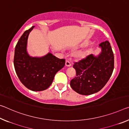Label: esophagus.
Returning a JSON list of instances; mask_svg holds the SVG:
<instances>
[{
  "label": "esophagus",
  "instance_id": "esophagus-1",
  "mask_svg": "<svg viewBox=\"0 0 129 129\" xmlns=\"http://www.w3.org/2000/svg\"><path fill=\"white\" fill-rule=\"evenodd\" d=\"M65 65H66L67 67H71V63L69 62V61L67 60L66 61H65Z\"/></svg>",
  "mask_w": 129,
  "mask_h": 129
}]
</instances>
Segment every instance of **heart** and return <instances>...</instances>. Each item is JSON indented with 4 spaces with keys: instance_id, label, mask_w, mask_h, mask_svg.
I'll return each instance as SVG.
<instances>
[{
    "instance_id": "heart-1",
    "label": "heart",
    "mask_w": 129,
    "mask_h": 129,
    "mask_svg": "<svg viewBox=\"0 0 129 129\" xmlns=\"http://www.w3.org/2000/svg\"><path fill=\"white\" fill-rule=\"evenodd\" d=\"M88 41L84 42L83 44H81V46L86 45L87 44H88ZM85 54V52H81V51H79V52H77L75 53V56L76 57H77V58H81V57H82L83 56H84Z\"/></svg>"
}]
</instances>
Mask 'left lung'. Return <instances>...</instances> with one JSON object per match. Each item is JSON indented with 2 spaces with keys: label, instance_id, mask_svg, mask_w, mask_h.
I'll use <instances>...</instances> for the list:
<instances>
[{
  "label": "left lung",
  "instance_id": "left-lung-1",
  "mask_svg": "<svg viewBox=\"0 0 129 129\" xmlns=\"http://www.w3.org/2000/svg\"><path fill=\"white\" fill-rule=\"evenodd\" d=\"M99 47L101 49L99 54L88 55L73 65L76 76L71 81L70 85L81 95L98 92L107 83L113 72L114 57L110 42H102Z\"/></svg>",
  "mask_w": 129,
  "mask_h": 129
}]
</instances>
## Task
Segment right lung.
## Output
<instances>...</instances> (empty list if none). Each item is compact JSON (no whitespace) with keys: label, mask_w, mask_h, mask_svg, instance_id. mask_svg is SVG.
Wrapping results in <instances>:
<instances>
[{"label":"right lung","mask_w":129,"mask_h":129,"mask_svg":"<svg viewBox=\"0 0 129 129\" xmlns=\"http://www.w3.org/2000/svg\"><path fill=\"white\" fill-rule=\"evenodd\" d=\"M32 27L23 33L15 49L14 64L21 83L33 91H41L49 87L56 73L65 66L64 59L49 52L42 57H33L27 49V40Z\"/></svg>","instance_id":"1"}]
</instances>
